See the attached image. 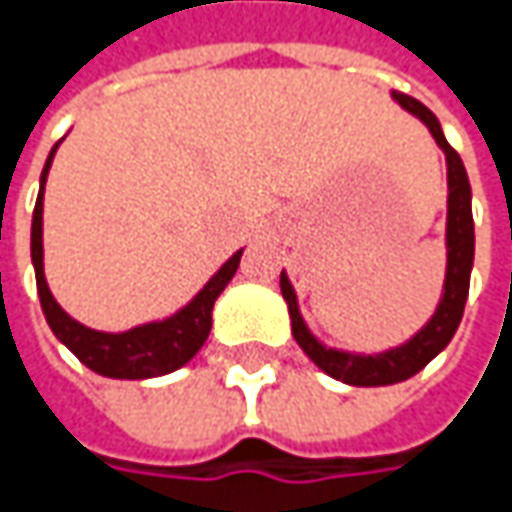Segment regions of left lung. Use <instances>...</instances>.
Wrapping results in <instances>:
<instances>
[{"instance_id": "1", "label": "left lung", "mask_w": 512, "mask_h": 512, "mask_svg": "<svg viewBox=\"0 0 512 512\" xmlns=\"http://www.w3.org/2000/svg\"><path fill=\"white\" fill-rule=\"evenodd\" d=\"M393 99L407 113L422 119L427 130L433 133L436 145L444 150V159H447V273H444L442 302L436 307L433 319L410 342H404L402 347H393V350H384V353H376V356L333 350V347H325L307 330L290 279L285 273L279 279L282 296L287 302V313H290L293 339L313 359V364H319L325 370L327 376H333V379H339L344 384H353V387H382V384L404 382V379L416 376L424 364L442 353L447 342L453 339L459 322H462L464 302H467V290H470L473 250H476L473 210H470V182H467L462 156L447 145L442 125L433 116V110H427L419 99L399 93V90H393Z\"/></svg>"}]
</instances>
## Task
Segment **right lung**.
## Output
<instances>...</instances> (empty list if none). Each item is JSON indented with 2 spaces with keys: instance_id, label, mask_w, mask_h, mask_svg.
Instances as JSON below:
<instances>
[{
  "instance_id": "add662e5",
  "label": "right lung",
  "mask_w": 512,
  "mask_h": 512,
  "mask_svg": "<svg viewBox=\"0 0 512 512\" xmlns=\"http://www.w3.org/2000/svg\"><path fill=\"white\" fill-rule=\"evenodd\" d=\"M56 148H59V142L53 145L45 170H42L39 196H36V207H33V225H30V259H33V270H36V290H39V302H42L53 336L85 367H90L99 376H108V379H153V376H165V373L179 370L205 344L210 325H213V305L227 282L233 279L239 259H242V250H236L179 313H173L162 322L130 327L125 333H102V330L79 325L56 305L48 282H45V262H42V253H45L42 250V196H45V182H48V170Z\"/></svg>"
}]
</instances>
